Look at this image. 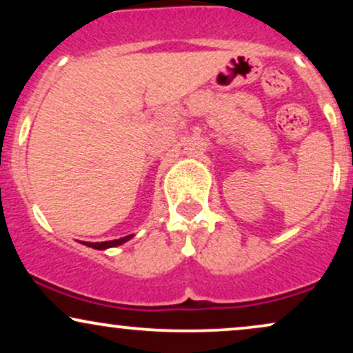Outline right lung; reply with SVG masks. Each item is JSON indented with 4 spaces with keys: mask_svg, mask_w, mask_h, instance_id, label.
I'll return each mask as SVG.
<instances>
[{
    "mask_svg": "<svg viewBox=\"0 0 353 353\" xmlns=\"http://www.w3.org/2000/svg\"><path fill=\"white\" fill-rule=\"evenodd\" d=\"M131 237H132V234H131V236H125V237L116 239V241H106V242H83V244L88 245V247H92V249L104 250V249H109V247H116V245L124 244V242H128Z\"/></svg>",
    "mask_w": 353,
    "mask_h": 353,
    "instance_id": "1",
    "label": "right lung"
}]
</instances>
